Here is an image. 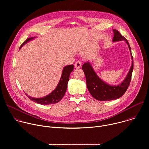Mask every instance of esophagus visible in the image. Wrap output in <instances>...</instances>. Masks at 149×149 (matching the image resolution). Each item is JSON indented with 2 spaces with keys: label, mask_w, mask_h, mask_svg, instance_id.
Listing matches in <instances>:
<instances>
[{
  "label": "esophagus",
  "mask_w": 149,
  "mask_h": 149,
  "mask_svg": "<svg viewBox=\"0 0 149 149\" xmlns=\"http://www.w3.org/2000/svg\"><path fill=\"white\" fill-rule=\"evenodd\" d=\"M81 65H82L81 62L79 61H77L75 63V67L76 68H79L81 67Z\"/></svg>",
  "instance_id": "34e87169"
}]
</instances>
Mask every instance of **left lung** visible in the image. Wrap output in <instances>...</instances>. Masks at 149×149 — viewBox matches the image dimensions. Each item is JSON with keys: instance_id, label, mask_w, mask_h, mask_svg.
<instances>
[{"instance_id": "1", "label": "left lung", "mask_w": 149, "mask_h": 149, "mask_svg": "<svg viewBox=\"0 0 149 149\" xmlns=\"http://www.w3.org/2000/svg\"><path fill=\"white\" fill-rule=\"evenodd\" d=\"M113 42L124 40L129 46L130 51L131 48L127 40L117 30L114 29ZM132 59L133 61V58L132 54ZM82 69L86 75V83L88 90L90 94L96 100L100 101H109L116 100L121 97L127 91L131 82L132 72L133 70V62L130 70L125 77L124 81L118 86H110L102 81L94 71L93 67L89 62L84 63Z\"/></svg>"}]
</instances>
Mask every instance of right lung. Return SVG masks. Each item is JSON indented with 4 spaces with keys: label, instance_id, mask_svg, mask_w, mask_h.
Wrapping results in <instances>:
<instances>
[{
    "label": "right lung",
    "instance_id": "obj_1",
    "mask_svg": "<svg viewBox=\"0 0 149 149\" xmlns=\"http://www.w3.org/2000/svg\"><path fill=\"white\" fill-rule=\"evenodd\" d=\"M33 38H28L24 42V43L20 45V48L22 47H23L24 45L26 44L28 42L32 40ZM73 70H74L73 65H70L63 68L62 75L58 86H56V88L48 95L42 98H35L31 97L30 96H28L27 94L26 95L30 100L39 104L47 105V104H55L59 102V101L61 100L62 97L64 96L65 94V92L67 88L68 82L70 79V75L71 72L73 71Z\"/></svg>",
    "mask_w": 149,
    "mask_h": 149
}]
</instances>
